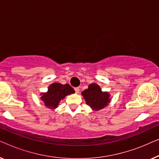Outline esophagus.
<instances>
[{"instance_id": "34e87169", "label": "esophagus", "mask_w": 159, "mask_h": 159, "mask_svg": "<svg viewBox=\"0 0 159 159\" xmlns=\"http://www.w3.org/2000/svg\"><path fill=\"white\" fill-rule=\"evenodd\" d=\"M75 90L76 93H79L80 92V88H75Z\"/></svg>"}]
</instances>
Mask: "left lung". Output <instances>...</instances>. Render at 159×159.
<instances>
[{"instance_id":"left-lung-1","label":"left lung","mask_w":159,"mask_h":159,"mask_svg":"<svg viewBox=\"0 0 159 159\" xmlns=\"http://www.w3.org/2000/svg\"><path fill=\"white\" fill-rule=\"evenodd\" d=\"M86 103L93 109L98 111L105 107L109 103L110 95L108 93H103L101 89L96 84H91L88 88L82 93Z\"/></svg>"}]
</instances>
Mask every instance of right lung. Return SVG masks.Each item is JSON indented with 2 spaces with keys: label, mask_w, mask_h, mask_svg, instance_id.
I'll list each match as a JSON object with an SVG mask.
<instances>
[{
  "label": "right lung",
  "mask_w": 159,
  "mask_h": 159,
  "mask_svg": "<svg viewBox=\"0 0 159 159\" xmlns=\"http://www.w3.org/2000/svg\"><path fill=\"white\" fill-rule=\"evenodd\" d=\"M75 93V90L68 84H61L53 83L48 87L46 93H43L41 97L45 106L50 108H55L58 106L61 100H63L67 95Z\"/></svg>",
  "instance_id": "right-lung-1"
}]
</instances>
